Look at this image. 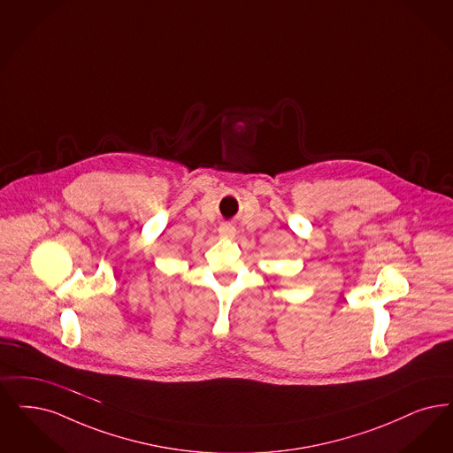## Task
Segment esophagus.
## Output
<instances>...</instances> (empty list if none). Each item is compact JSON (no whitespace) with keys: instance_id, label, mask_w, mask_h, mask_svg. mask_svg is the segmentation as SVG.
Masks as SVG:
<instances>
[{"instance_id":"esophagus-1","label":"esophagus","mask_w":453,"mask_h":453,"mask_svg":"<svg viewBox=\"0 0 453 453\" xmlns=\"http://www.w3.org/2000/svg\"><path fill=\"white\" fill-rule=\"evenodd\" d=\"M219 234L222 235V237L231 239V237H234L235 227L234 226H231V224H222V226L219 227Z\"/></svg>"}]
</instances>
